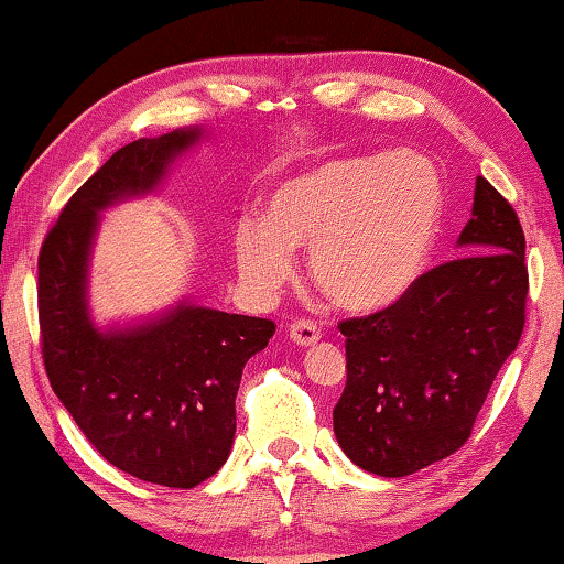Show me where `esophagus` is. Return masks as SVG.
I'll list each match as a JSON object with an SVG mask.
<instances>
[{
  "label": "esophagus",
  "instance_id": "34e87169",
  "mask_svg": "<svg viewBox=\"0 0 564 564\" xmlns=\"http://www.w3.org/2000/svg\"><path fill=\"white\" fill-rule=\"evenodd\" d=\"M289 330H291V340L301 348L313 346V343L321 338V328L313 321H295L291 323Z\"/></svg>",
  "mask_w": 564,
  "mask_h": 564
}]
</instances>
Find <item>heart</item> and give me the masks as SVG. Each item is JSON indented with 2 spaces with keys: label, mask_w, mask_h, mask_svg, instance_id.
<instances>
[{
  "label": "heart",
  "mask_w": 564,
  "mask_h": 564,
  "mask_svg": "<svg viewBox=\"0 0 564 564\" xmlns=\"http://www.w3.org/2000/svg\"><path fill=\"white\" fill-rule=\"evenodd\" d=\"M441 212V174L425 156L330 159L283 178L263 224L236 226V265L248 291L265 299L291 275L293 248L308 246L316 289L340 308L373 313L417 281Z\"/></svg>",
  "instance_id": "1"
}]
</instances>
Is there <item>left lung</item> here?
Returning a JSON list of instances; mask_svg holds the SVG:
<instances>
[{
	"mask_svg": "<svg viewBox=\"0 0 564 564\" xmlns=\"http://www.w3.org/2000/svg\"><path fill=\"white\" fill-rule=\"evenodd\" d=\"M457 246L467 256L420 275L393 305L338 323L348 380L333 433L373 475L405 477L463 447L520 343L530 289L524 234L488 178L475 181Z\"/></svg>",
	"mask_w": 564,
	"mask_h": 564,
	"instance_id": "1",
	"label": "left lung"
}]
</instances>
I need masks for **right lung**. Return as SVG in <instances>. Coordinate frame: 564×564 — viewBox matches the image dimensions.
<instances>
[{
  "mask_svg": "<svg viewBox=\"0 0 564 564\" xmlns=\"http://www.w3.org/2000/svg\"><path fill=\"white\" fill-rule=\"evenodd\" d=\"M202 137L176 129L121 147L46 234L36 285L46 376L79 431L119 470L181 490L226 463L243 366L269 346L275 323L181 301L151 321L101 330L87 283L99 212L151 194Z\"/></svg>",
  "mask_w": 564,
  "mask_h": 564,
  "instance_id": "right-lung-1",
  "label": "right lung"
}]
</instances>
